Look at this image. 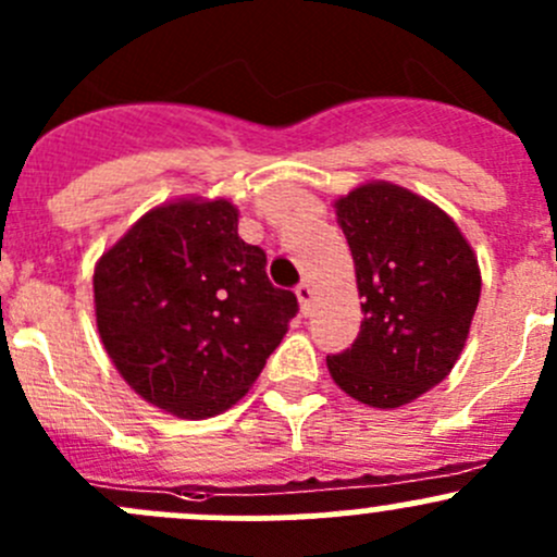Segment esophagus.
<instances>
[{"label": "esophagus", "instance_id": "34e87169", "mask_svg": "<svg viewBox=\"0 0 557 557\" xmlns=\"http://www.w3.org/2000/svg\"><path fill=\"white\" fill-rule=\"evenodd\" d=\"M296 296H299L301 310H310V301H312V296H314V288H312L310 280H301V283L296 285Z\"/></svg>", "mask_w": 557, "mask_h": 557}]
</instances>
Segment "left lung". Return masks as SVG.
I'll return each mask as SVG.
<instances>
[{
	"mask_svg": "<svg viewBox=\"0 0 557 557\" xmlns=\"http://www.w3.org/2000/svg\"><path fill=\"white\" fill-rule=\"evenodd\" d=\"M356 263L361 331L325 358L356 401L396 409L440 385L469 339L480 305V263L442 207L372 180L334 201Z\"/></svg>",
	"mask_w": 557,
	"mask_h": 557,
	"instance_id": "8db88e82",
	"label": "left lung"
}]
</instances>
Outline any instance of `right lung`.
I'll use <instances>...</instances> for the list:
<instances>
[{
  "label": "right lung",
  "mask_w": 557,
  "mask_h": 557,
  "mask_svg": "<svg viewBox=\"0 0 557 557\" xmlns=\"http://www.w3.org/2000/svg\"><path fill=\"white\" fill-rule=\"evenodd\" d=\"M228 199L164 201L94 267L97 329L134 393L183 420L226 412L250 391L299 305L237 234Z\"/></svg>",
  "instance_id": "obj_1"
}]
</instances>
